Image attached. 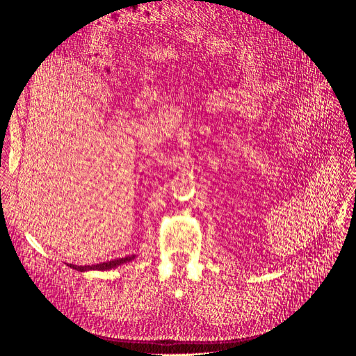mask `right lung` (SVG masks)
<instances>
[{"instance_id":"obj_1","label":"right lung","mask_w":356,"mask_h":356,"mask_svg":"<svg viewBox=\"0 0 356 356\" xmlns=\"http://www.w3.org/2000/svg\"><path fill=\"white\" fill-rule=\"evenodd\" d=\"M134 255L131 257H124V258H115V260L111 261H106V263H99V264H92V266H74L70 264V267L75 268V270H80V272H88V270H110V268H114L117 266H122L124 263H129L134 260Z\"/></svg>"}]
</instances>
